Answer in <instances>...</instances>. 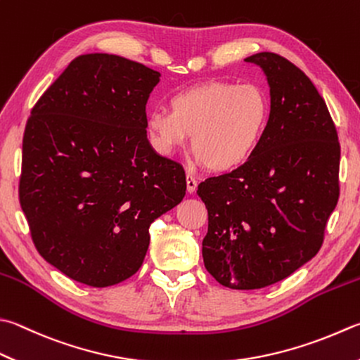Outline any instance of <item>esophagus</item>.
<instances>
[{
  "mask_svg": "<svg viewBox=\"0 0 360 360\" xmlns=\"http://www.w3.org/2000/svg\"><path fill=\"white\" fill-rule=\"evenodd\" d=\"M186 189L189 194H193L198 189V180H195L191 174H186Z\"/></svg>",
  "mask_w": 360,
  "mask_h": 360,
  "instance_id": "obj_1",
  "label": "esophagus"
}]
</instances>
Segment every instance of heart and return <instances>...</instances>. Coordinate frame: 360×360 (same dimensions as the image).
Returning a JSON list of instances; mask_svg holds the SVG:
<instances>
[{
	"instance_id": "1",
	"label": "heart",
	"mask_w": 360,
	"mask_h": 360,
	"mask_svg": "<svg viewBox=\"0 0 360 360\" xmlns=\"http://www.w3.org/2000/svg\"><path fill=\"white\" fill-rule=\"evenodd\" d=\"M169 110L147 116L153 147L174 155L188 146L210 171L229 172L243 166L262 144L271 116L269 98L260 86L212 81L177 92Z\"/></svg>"
}]
</instances>
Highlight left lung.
Segmentation results:
<instances>
[{"label": "left lung", "instance_id": "1", "mask_svg": "<svg viewBox=\"0 0 360 360\" xmlns=\"http://www.w3.org/2000/svg\"><path fill=\"white\" fill-rule=\"evenodd\" d=\"M266 73L271 116L243 166L203 180L208 210L203 264L221 285L263 288L315 257L340 195V142L309 77L276 53L244 59Z\"/></svg>", "mask_w": 360, "mask_h": 360}]
</instances>
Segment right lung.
Here are the masks:
<instances>
[{
  "label": "right lung",
  "mask_w": 360,
  "mask_h": 360,
  "mask_svg": "<svg viewBox=\"0 0 360 360\" xmlns=\"http://www.w3.org/2000/svg\"><path fill=\"white\" fill-rule=\"evenodd\" d=\"M160 73L116 54L75 58L31 110L18 198L34 246L70 279L110 287L141 268L148 227L181 202V165L155 153L146 105Z\"/></svg>",
  "instance_id": "add662e5"
}]
</instances>
